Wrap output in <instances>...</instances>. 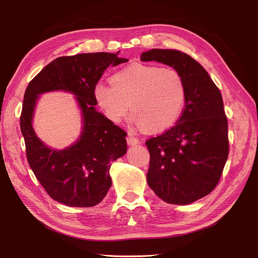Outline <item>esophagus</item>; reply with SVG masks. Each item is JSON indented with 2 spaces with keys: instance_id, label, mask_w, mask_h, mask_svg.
I'll return each mask as SVG.
<instances>
[{
  "instance_id": "34e87169",
  "label": "esophagus",
  "mask_w": 258,
  "mask_h": 258,
  "mask_svg": "<svg viewBox=\"0 0 258 258\" xmlns=\"http://www.w3.org/2000/svg\"><path fill=\"white\" fill-rule=\"evenodd\" d=\"M127 142H128V144L129 145H137V144H139L140 143V141H139V139L138 138H135V137H128L127 138Z\"/></svg>"
}]
</instances>
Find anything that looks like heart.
Masks as SVG:
<instances>
[{"mask_svg": "<svg viewBox=\"0 0 258 258\" xmlns=\"http://www.w3.org/2000/svg\"><path fill=\"white\" fill-rule=\"evenodd\" d=\"M93 95L111 121L119 122L130 108L132 122L161 132L181 117L186 86L175 69L134 63L116 72L112 83L98 82Z\"/></svg>", "mask_w": 258, "mask_h": 258, "instance_id": "obj_1", "label": "heart"}]
</instances>
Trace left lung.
Instances as JSON below:
<instances>
[{
    "label": "left lung",
    "instance_id": "8db88e82",
    "mask_svg": "<svg viewBox=\"0 0 258 258\" xmlns=\"http://www.w3.org/2000/svg\"><path fill=\"white\" fill-rule=\"evenodd\" d=\"M141 61L175 69L186 86L185 107L174 127L145 142L147 184L168 204L189 205L217 185L228 158V122L221 91L188 54L176 49L143 51Z\"/></svg>",
    "mask_w": 258,
    "mask_h": 258
}]
</instances>
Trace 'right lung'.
I'll return each mask as SVG.
<instances>
[{
	"label": "right lung",
	"mask_w": 258,
	"mask_h": 258,
	"mask_svg": "<svg viewBox=\"0 0 258 258\" xmlns=\"http://www.w3.org/2000/svg\"><path fill=\"white\" fill-rule=\"evenodd\" d=\"M118 52L77 53L51 61L30 82L23 98L20 129L28 162L49 196L69 207L88 208L112 186L111 162L127 153V134L100 113L95 85L108 67L127 62ZM51 91L72 93L81 111L79 139L63 150L45 145L33 128L38 98Z\"/></svg>",
	"instance_id": "add662e5"
}]
</instances>
